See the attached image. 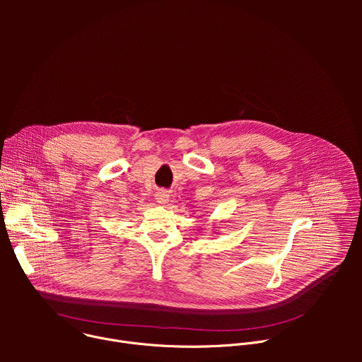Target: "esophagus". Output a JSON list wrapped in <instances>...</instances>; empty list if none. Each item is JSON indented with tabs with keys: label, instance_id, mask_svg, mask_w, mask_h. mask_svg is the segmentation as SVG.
Segmentation results:
<instances>
[{
	"label": "esophagus",
	"instance_id": "1",
	"mask_svg": "<svg viewBox=\"0 0 362 362\" xmlns=\"http://www.w3.org/2000/svg\"><path fill=\"white\" fill-rule=\"evenodd\" d=\"M156 200H158L160 204L168 203V200H169V193H168L166 190H160V192H158V193H156Z\"/></svg>",
	"mask_w": 362,
	"mask_h": 362
}]
</instances>
